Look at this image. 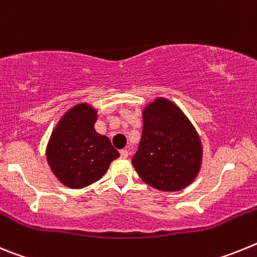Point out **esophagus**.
I'll return each mask as SVG.
<instances>
[{"instance_id": "esophagus-1", "label": "esophagus", "mask_w": 257, "mask_h": 257, "mask_svg": "<svg viewBox=\"0 0 257 257\" xmlns=\"http://www.w3.org/2000/svg\"><path fill=\"white\" fill-rule=\"evenodd\" d=\"M119 153H121L122 158H127V157H128V151H126V149H122Z\"/></svg>"}]
</instances>
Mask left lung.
Masks as SVG:
<instances>
[{"label":"left lung","mask_w":257,"mask_h":257,"mask_svg":"<svg viewBox=\"0 0 257 257\" xmlns=\"http://www.w3.org/2000/svg\"><path fill=\"white\" fill-rule=\"evenodd\" d=\"M202 144L196 128L179 106L158 97L143 110V134L133 165L144 183L178 192L197 178Z\"/></svg>","instance_id":"obj_1"}]
</instances>
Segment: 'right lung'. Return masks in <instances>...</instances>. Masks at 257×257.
Listing matches in <instances>:
<instances>
[{"mask_svg": "<svg viewBox=\"0 0 257 257\" xmlns=\"http://www.w3.org/2000/svg\"><path fill=\"white\" fill-rule=\"evenodd\" d=\"M96 109L77 104L61 118L46 149L47 162L65 187L81 189L100 180L119 157L106 136L95 131Z\"/></svg>", "mask_w": 257, "mask_h": 257, "instance_id": "1", "label": "right lung"}]
</instances>
